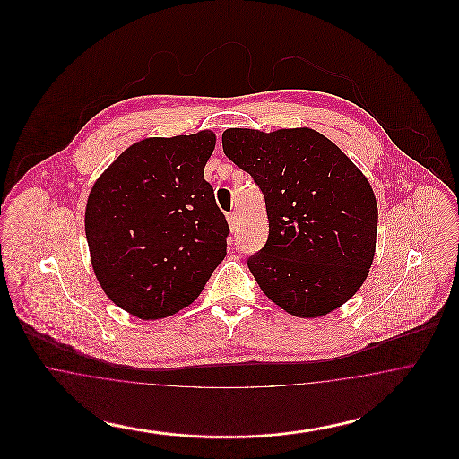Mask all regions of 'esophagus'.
<instances>
[{"instance_id":"obj_1","label":"esophagus","mask_w":459,"mask_h":459,"mask_svg":"<svg viewBox=\"0 0 459 459\" xmlns=\"http://www.w3.org/2000/svg\"><path fill=\"white\" fill-rule=\"evenodd\" d=\"M227 221H229L230 230H236V229H238V223H239L238 213H229V215H227Z\"/></svg>"}]
</instances>
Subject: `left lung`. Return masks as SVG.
I'll return each mask as SVG.
<instances>
[{"label":"left lung","instance_id":"obj_1","mask_svg":"<svg viewBox=\"0 0 459 459\" xmlns=\"http://www.w3.org/2000/svg\"><path fill=\"white\" fill-rule=\"evenodd\" d=\"M223 153L262 189L268 239L247 266L287 313L316 318L350 301L370 272L378 210L367 177L313 129H227Z\"/></svg>","mask_w":459,"mask_h":459}]
</instances>
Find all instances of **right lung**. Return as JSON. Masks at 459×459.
<instances>
[{
	"label": "right lung",
	"instance_id": "right-lung-1",
	"mask_svg": "<svg viewBox=\"0 0 459 459\" xmlns=\"http://www.w3.org/2000/svg\"><path fill=\"white\" fill-rule=\"evenodd\" d=\"M215 143L212 131L143 139L89 193L96 279L137 318H165L191 305L227 255L230 229L203 175Z\"/></svg>",
	"mask_w": 459,
	"mask_h": 459
}]
</instances>
